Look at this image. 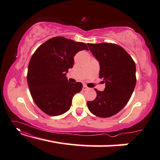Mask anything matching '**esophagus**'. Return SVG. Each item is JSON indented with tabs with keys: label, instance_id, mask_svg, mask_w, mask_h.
Here are the masks:
<instances>
[{
	"label": "esophagus",
	"instance_id": "obj_1",
	"mask_svg": "<svg viewBox=\"0 0 160 160\" xmlns=\"http://www.w3.org/2000/svg\"><path fill=\"white\" fill-rule=\"evenodd\" d=\"M83 90H88V88L86 86V85H83V88H82Z\"/></svg>",
	"mask_w": 160,
	"mask_h": 160
}]
</instances>
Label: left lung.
<instances>
[{"label": "left lung", "instance_id": "obj_1", "mask_svg": "<svg viewBox=\"0 0 160 160\" xmlns=\"http://www.w3.org/2000/svg\"><path fill=\"white\" fill-rule=\"evenodd\" d=\"M92 54L99 62V78L103 79V91L95 89L97 96L88 101L90 111L101 118L118 113L128 101L134 90L136 65L124 49L109 43L88 44Z\"/></svg>", "mask_w": 160, "mask_h": 160}]
</instances>
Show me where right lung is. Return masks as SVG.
Returning <instances> with one entry per match:
<instances>
[{
	"instance_id": "right-lung-1",
	"label": "right lung",
	"mask_w": 160,
	"mask_h": 160,
	"mask_svg": "<svg viewBox=\"0 0 160 160\" xmlns=\"http://www.w3.org/2000/svg\"><path fill=\"white\" fill-rule=\"evenodd\" d=\"M83 49H88L85 43L56 37L39 46L32 55L28 85L34 103L45 113L52 116L65 113L74 95L82 90V83H70L66 74L73 67L74 57Z\"/></svg>"
}]
</instances>
